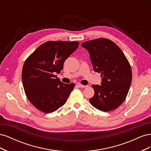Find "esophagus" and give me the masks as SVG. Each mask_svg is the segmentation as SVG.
Returning a JSON list of instances; mask_svg holds the SVG:
<instances>
[{"label":"esophagus","mask_w":151,"mask_h":151,"mask_svg":"<svg viewBox=\"0 0 151 151\" xmlns=\"http://www.w3.org/2000/svg\"><path fill=\"white\" fill-rule=\"evenodd\" d=\"M77 85H78V86L79 87V88H87V87L88 86H84V85L81 84H77Z\"/></svg>","instance_id":"esophagus-1"}]
</instances>
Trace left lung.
<instances>
[{"label": "left lung", "mask_w": 151, "mask_h": 151, "mask_svg": "<svg viewBox=\"0 0 151 151\" xmlns=\"http://www.w3.org/2000/svg\"><path fill=\"white\" fill-rule=\"evenodd\" d=\"M89 53L95 72L101 74V85H93L94 95L89 99L94 107L109 111L125 101L132 83V68L124 53L111 40L98 38L81 44Z\"/></svg>", "instance_id": "left-lung-1"}]
</instances>
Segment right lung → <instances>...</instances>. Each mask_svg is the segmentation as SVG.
I'll return each instance as SVG.
<instances>
[{"label": "right lung", "instance_id": "add662e5", "mask_svg": "<svg viewBox=\"0 0 151 151\" xmlns=\"http://www.w3.org/2000/svg\"><path fill=\"white\" fill-rule=\"evenodd\" d=\"M78 42L48 41L41 45L24 62L22 81L24 92L32 104L44 113L56 111L64 104L75 84L62 83L63 63L79 46Z\"/></svg>", "mask_w": 151, "mask_h": 151}]
</instances>
